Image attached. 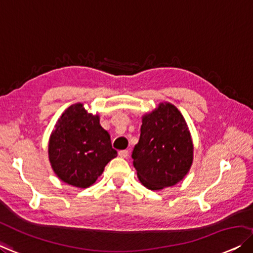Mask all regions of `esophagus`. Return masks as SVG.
<instances>
[{"mask_svg": "<svg viewBox=\"0 0 253 253\" xmlns=\"http://www.w3.org/2000/svg\"><path fill=\"white\" fill-rule=\"evenodd\" d=\"M119 156L122 157V159H127V156H129V151H126V149L120 151L119 152Z\"/></svg>", "mask_w": 253, "mask_h": 253, "instance_id": "34e87169", "label": "esophagus"}]
</instances>
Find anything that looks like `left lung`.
<instances>
[{"label":"left lung","mask_w":253,"mask_h":253,"mask_svg":"<svg viewBox=\"0 0 253 253\" xmlns=\"http://www.w3.org/2000/svg\"><path fill=\"white\" fill-rule=\"evenodd\" d=\"M193 151L184 116L174 105L161 102L142 116L140 138L132 152L138 179L152 190L171 187L188 173Z\"/></svg>","instance_id":"1"}]
</instances>
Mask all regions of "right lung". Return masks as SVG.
Here are the masks:
<instances>
[{
	"label": "right lung",
	"instance_id": "obj_1",
	"mask_svg": "<svg viewBox=\"0 0 253 253\" xmlns=\"http://www.w3.org/2000/svg\"><path fill=\"white\" fill-rule=\"evenodd\" d=\"M49 160L57 177L66 184L86 188L96 182L106 164L118 155L99 115L74 104L58 120L49 139Z\"/></svg>",
	"mask_w": 253,
	"mask_h": 253
}]
</instances>
